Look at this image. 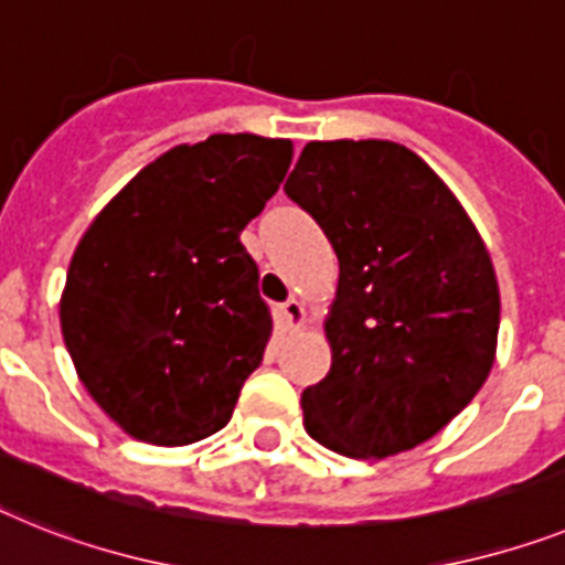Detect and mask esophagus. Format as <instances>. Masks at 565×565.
Returning a JSON list of instances; mask_svg holds the SVG:
<instances>
[{
	"label": "esophagus",
	"instance_id": "esophagus-1",
	"mask_svg": "<svg viewBox=\"0 0 565 565\" xmlns=\"http://www.w3.org/2000/svg\"><path fill=\"white\" fill-rule=\"evenodd\" d=\"M281 319L287 327H301V321H305V305L298 298H287L281 305Z\"/></svg>",
	"mask_w": 565,
	"mask_h": 565
}]
</instances>
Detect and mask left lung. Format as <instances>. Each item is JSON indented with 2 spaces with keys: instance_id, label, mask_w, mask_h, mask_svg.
<instances>
[{
  "instance_id": "1",
  "label": "left lung",
  "mask_w": 565,
  "mask_h": 565,
  "mask_svg": "<svg viewBox=\"0 0 565 565\" xmlns=\"http://www.w3.org/2000/svg\"><path fill=\"white\" fill-rule=\"evenodd\" d=\"M284 192L339 258L333 364L301 393L307 434L344 457L411 451L494 364L500 290L480 232L434 169L391 140L307 143Z\"/></svg>"
}]
</instances>
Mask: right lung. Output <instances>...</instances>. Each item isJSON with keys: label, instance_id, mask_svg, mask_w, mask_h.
<instances>
[{"label": "right lung", "instance_id": "1", "mask_svg": "<svg viewBox=\"0 0 565 565\" xmlns=\"http://www.w3.org/2000/svg\"><path fill=\"white\" fill-rule=\"evenodd\" d=\"M292 143L212 135L131 178L71 258L60 324L74 367L126 434L189 445L230 422L273 316L241 244Z\"/></svg>", "mask_w": 565, "mask_h": 565}]
</instances>
